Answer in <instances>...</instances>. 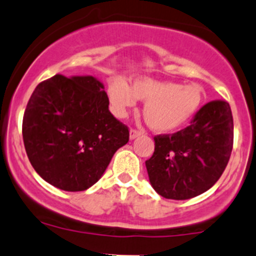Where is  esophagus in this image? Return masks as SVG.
Instances as JSON below:
<instances>
[{
  "mask_svg": "<svg viewBox=\"0 0 256 256\" xmlns=\"http://www.w3.org/2000/svg\"><path fill=\"white\" fill-rule=\"evenodd\" d=\"M142 135L141 131H137V130H134V128H131L130 130V140H135L137 137H140Z\"/></svg>",
  "mask_w": 256,
  "mask_h": 256,
  "instance_id": "obj_1",
  "label": "esophagus"
}]
</instances>
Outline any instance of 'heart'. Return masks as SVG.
I'll list each match as a JSON object with an SVG mask.
<instances>
[{
  "label": "heart",
  "mask_w": 256,
  "mask_h": 256,
  "mask_svg": "<svg viewBox=\"0 0 256 256\" xmlns=\"http://www.w3.org/2000/svg\"><path fill=\"white\" fill-rule=\"evenodd\" d=\"M112 110L118 118H125L135 106L136 99L146 102L144 116L147 125L157 132L168 134L180 130L192 120L205 100V93L198 84H185L138 77L131 87L120 77L108 83Z\"/></svg>",
  "instance_id": "1"
}]
</instances>
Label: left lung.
<instances>
[{"mask_svg":"<svg viewBox=\"0 0 256 256\" xmlns=\"http://www.w3.org/2000/svg\"><path fill=\"white\" fill-rule=\"evenodd\" d=\"M146 160L153 189L172 200H188L207 192L222 176L233 148V116L224 100L207 103L192 125L173 135L154 137Z\"/></svg>","mask_w":256,"mask_h":256,"instance_id":"8db88e82","label":"left lung"}]
</instances>
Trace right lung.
Returning <instances> with one entry per match:
<instances>
[{
	"mask_svg": "<svg viewBox=\"0 0 256 256\" xmlns=\"http://www.w3.org/2000/svg\"><path fill=\"white\" fill-rule=\"evenodd\" d=\"M22 132L36 173L64 192L90 189L128 142V128L109 112L104 84L93 76L56 74L39 83Z\"/></svg>",
	"mask_w": 256,
	"mask_h": 256,
	"instance_id": "obj_1",
	"label": "right lung"
}]
</instances>
